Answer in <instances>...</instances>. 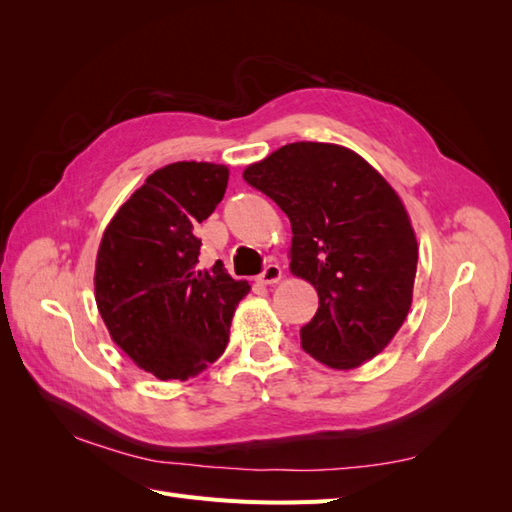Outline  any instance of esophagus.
Listing matches in <instances>:
<instances>
[{
	"label": "esophagus",
	"instance_id": "esophagus-1",
	"mask_svg": "<svg viewBox=\"0 0 512 512\" xmlns=\"http://www.w3.org/2000/svg\"><path fill=\"white\" fill-rule=\"evenodd\" d=\"M280 277H282L280 265H275V262H269V265L262 269V273L256 277V282L262 284V286H267V284H275L277 280H280Z\"/></svg>",
	"mask_w": 512,
	"mask_h": 512
}]
</instances>
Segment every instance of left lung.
I'll list each match as a JSON object with an SVG mask.
<instances>
[{"mask_svg": "<svg viewBox=\"0 0 512 512\" xmlns=\"http://www.w3.org/2000/svg\"><path fill=\"white\" fill-rule=\"evenodd\" d=\"M292 226L290 271L318 292L301 346L333 369L374 359L404 324L418 247L395 190L354 151L290 143L245 168Z\"/></svg>", "mask_w": 512, "mask_h": 512, "instance_id": "left-lung-1", "label": "left lung"}]
</instances>
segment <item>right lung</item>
I'll list each match as a JSON object with an SVG mask.
<instances>
[{
    "instance_id": "1",
    "label": "right lung",
    "mask_w": 512,
    "mask_h": 512,
    "mask_svg": "<svg viewBox=\"0 0 512 512\" xmlns=\"http://www.w3.org/2000/svg\"><path fill=\"white\" fill-rule=\"evenodd\" d=\"M228 168L168 164L106 226L96 260V303L113 342L160 380H188L218 361L247 282L218 260L200 269L194 224L224 198Z\"/></svg>"
}]
</instances>
